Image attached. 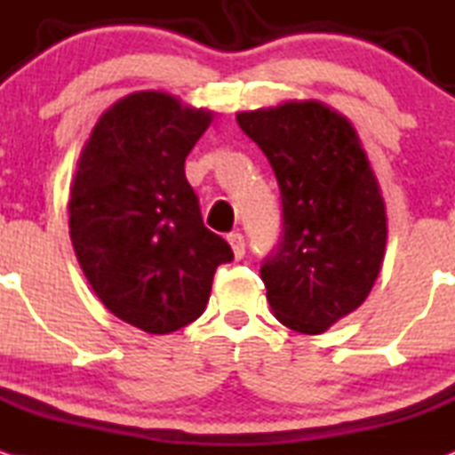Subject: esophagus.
Instances as JSON below:
<instances>
[{
	"label": "esophagus",
	"instance_id": "obj_1",
	"mask_svg": "<svg viewBox=\"0 0 455 455\" xmlns=\"http://www.w3.org/2000/svg\"><path fill=\"white\" fill-rule=\"evenodd\" d=\"M228 243L229 247L234 251V258L236 259H243L244 258V236L240 232H232L228 236Z\"/></svg>",
	"mask_w": 455,
	"mask_h": 455
}]
</instances>
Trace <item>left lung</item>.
I'll return each instance as SVG.
<instances>
[{
  "mask_svg": "<svg viewBox=\"0 0 455 455\" xmlns=\"http://www.w3.org/2000/svg\"><path fill=\"white\" fill-rule=\"evenodd\" d=\"M236 121L281 189L283 238L259 270L266 298L283 325L322 334L366 300L381 270V187L355 127L322 101H283Z\"/></svg>",
  "mask_w": 455,
  "mask_h": 455,
  "instance_id": "left-lung-1",
  "label": "left lung"
}]
</instances>
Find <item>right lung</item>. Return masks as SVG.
I'll use <instances>...</instances> for the list:
<instances>
[{"label":"right lung","mask_w":455,"mask_h":455,"mask_svg":"<svg viewBox=\"0 0 455 455\" xmlns=\"http://www.w3.org/2000/svg\"><path fill=\"white\" fill-rule=\"evenodd\" d=\"M215 112L136 91L100 116L69 185V238L95 296L148 334L196 322L229 244L204 228L185 159Z\"/></svg>","instance_id":"1"}]
</instances>
